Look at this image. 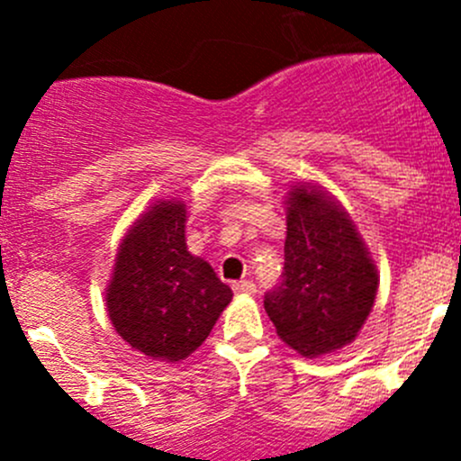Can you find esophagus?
<instances>
[{"mask_svg": "<svg viewBox=\"0 0 461 461\" xmlns=\"http://www.w3.org/2000/svg\"><path fill=\"white\" fill-rule=\"evenodd\" d=\"M236 294H257V283L254 281H239L234 283Z\"/></svg>", "mask_w": 461, "mask_h": 461, "instance_id": "obj_1", "label": "esophagus"}]
</instances>
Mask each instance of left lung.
Wrapping results in <instances>:
<instances>
[{
    "mask_svg": "<svg viewBox=\"0 0 461 461\" xmlns=\"http://www.w3.org/2000/svg\"><path fill=\"white\" fill-rule=\"evenodd\" d=\"M287 207L285 267L265 294L278 337L305 357L357 337L376 296V269L348 213L317 187H296Z\"/></svg>",
    "mask_w": 461,
    "mask_h": 461,
    "instance_id": "8db88e82",
    "label": "left lung"
}]
</instances>
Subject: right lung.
Wrapping results in <instances>:
<instances>
[{
  "mask_svg": "<svg viewBox=\"0 0 461 461\" xmlns=\"http://www.w3.org/2000/svg\"><path fill=\"white\" fill-rule=\"evenodd\" d=\"M185 221L176 201L149 209L120 245L106 290L113 328L151 359L192 355L231 301L212 265L187 252Z\"/></svg>",
  "mask_w": 461,
  "mask_h": 461,
  "instance_id": "1",
  "label": "right lung"
}]
</instances>
